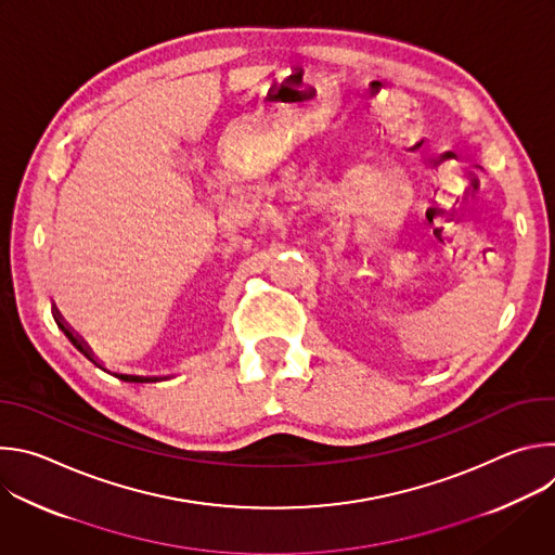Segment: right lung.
Returning a JSON list of instances; mask_svg holds the SVG:
<instances>
[{
    "label": "right lung",
    "instance_id": "obj_1",
    "mask_svg": "<svg viewBox=\"0 0 555 555\" xmlns=\"http://www.w3.org/2000/svg\"><path fill=\"white\" fill-rule=\"evenodd\" d=\"M52 315H54V321H56V325H59V330L67 336V340L81 351L90 362H94L99 369H103V371H107V373H112V375H116L118 379H122V382H133V384H146V382H160V379H169L171 375H135V373H120V371H109V369H105V364L94 356V351L90 349V345L78 336L65 321H63V315L59 313V309L56 307H52Z\"/></svg>",
    "mask_w": 555,
    "mask_h": 555
}]
</instances>
